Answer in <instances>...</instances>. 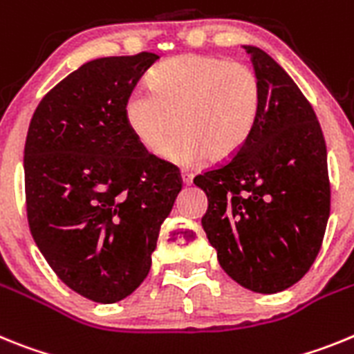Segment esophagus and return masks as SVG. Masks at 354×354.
Segmentation results:
<instances>
[{"instance_id":"1","label":"esophagus","mask_w":354,"mask_h":354,"mask_svg":"<svg viewBox=\"0 0 354 354\" xmlns=\"http://www.w3.org/2000/svg\"><path fill=\"white\" fill-rule=\"evenodd\" d=\"M181 180H183V185H192V180H194V174H192V173H187V171H183V173H181Z\"/></svg>"}]
</instances>
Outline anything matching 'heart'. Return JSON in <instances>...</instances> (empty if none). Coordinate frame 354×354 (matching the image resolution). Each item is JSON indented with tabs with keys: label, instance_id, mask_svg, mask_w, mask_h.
<instances>
[{
	"label": "heart",
	"instance_id": "b5f03b06",
	"mask_svg": "<svg viewBox=\"0 0 354 354\" xmlns=\"http://www.w3.org/2000/svg\"><path fill=\"white\" fill-rule=\"evenodd\" d=\"M149 90L126 97L124 119L133 137L149 153L162 149L180 165H196L208 156L235 155L253 135L263 103L257 71L224 57L187 55L160 64L149 75Z\"/></svg>",
	"mask_w": 354,
	"mask_h": 354
}]
</instances>
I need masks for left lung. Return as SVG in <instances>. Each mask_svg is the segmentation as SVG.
Instances as JSON below:
<instances>
[{
	"mask_svg": "<svg viewBox=\"0 0 354 354\" xmlns=\"http://www.w3.org/2000/svg\"><path fill=\"white\" fill-rule=\"evenodd\" d=\"M263 87L250 140L194 178L201 224L226 274L260 294L297 283L317 258L330 217L326 142L312 104L262 49L244 46Z\"/></svg>",
	"mask_w": 354,
	"mask_h": 354,
	"instance_id": "left-lung-1",
	"label": "left lung"
}]
</instances>
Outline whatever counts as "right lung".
Wrapping results in <instances>:
<instances>
[{
	"label": "right lung",
	"instance_id": "1",
	"mask_svg": "<svg viewBox=\"0 0 354 354\" xmlns=\"http://www.w3.org/2000/svg\"><path fill=\"white\" fill-rule=\"evenodd\" d=\"M158 55L96 58L42 97L24 144L26 217L71 290L96 303L130 296L151 269L181 176L149 155L124 103Z\"/></svg>",
	"mask_w": 354,
	"mask_h": 354
}]
</instances>
